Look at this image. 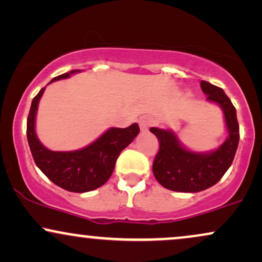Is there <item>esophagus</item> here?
I'll return each mask as SVG.
<instances>
[{
	"label": "esophagus",
	"instance_id": "1",
	"mask_svg": "<svg viewBox=\"0 0 262 262\" xmlns=\"http://www.w3.org/2000/svg\"><path fill=\"white\" fill-rule=\"evenodd\" d=\"M151 123H152V119H151L150 117H146V116L141 117L139 119V125H140L141 132H147V130H149V128L151 127Z\"/></svg>",
	"mask_w": 262,
	"mask_h": 262
}]
</instances>
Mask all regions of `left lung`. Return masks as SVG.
<instances>
[{
	"instance_id": "8db88e82",
	"label": "left lung",
	"mask_w": 262,
	"mask_h": 262,
	"mask_svg": "<svg viewBox=\"0 0 262 262\" xmlns=\"http://www.w3.org/2000/svg\"><path fill=\"white\" fill-rule=\"evenodd\" d=\"M200 86L207 95L206 100L222 108L228 138L219 149L194 152L185 149L172 130L150 128L160 143L152 163L154 176L162 187L173 191L198 193L215 185L231 167L238 147L239 124L232 101L221 88L205 80H201Z\"/></svg>"
}]
</instances>
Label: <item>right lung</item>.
Instances as JSON below:
<instances>
[{"mask_svg":"<svg viewBox=\"0 0 262 262\" xmlns=\"http://www.w3.org/2000/svg\"><path fill=\"white\" fill-rule=\"evenodd\" d=\"M77 72L80 71H71L58 75L50 83L66 79ZM43 91L45 88L33 99L27 122L28 143L36 166L50 181L64 190L86 193L100 188L111 177L121 151L139 134V125L133 123L127 128H110L99 139L80 150H49L40 143L35 132L37 106Z\"/></svg>","mask_w":262,"mask_h":262,"instance_id":"1","label":"right lung"}]
</instances>
